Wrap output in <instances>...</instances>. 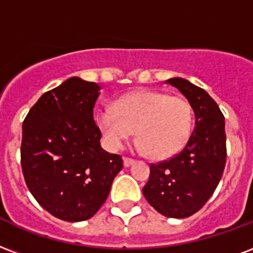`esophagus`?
Listing matches in <instances>:
<instances>
[{
    "label": "esophagus",
    "instance_id": "34e87169",
    "mask_svg": "<svg viewBox=\"0 0 253 253\" xmlns=\"http://www.w3.org/2000/svg\"><path fill=\"white\" fill-rule=\"evenodd\" d=\"M135 161L134 159H131V158H125L123 159V165H125V167H130L131 165H134Z\"/></svg>",
    "mask_w": 253,
    "mask_h": 253
}]
</instances>
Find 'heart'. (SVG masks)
I'll use <instances>...</instances> for the list:
<instances>
[{
  "mask_svg": "<svg viewBox=\"0 0 253 253\" xmlns=\"http://www.w3.org/2000/svg\"><path fill=\"white\" fill-rule=\"evenodd\" d=\"M98 126L110 147L118 150L135 131L146 155L166 159L182 151L194 128V111L182 96L161 91H135L98 114Z\"/></svg>",
  "mask_w": 253,
  "mask_h": 253,
  "instance_id": "heart-1",
  "label": "heart"
}]
</instances>
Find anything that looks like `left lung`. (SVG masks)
Returning <instances> with one entry per match:
<instances>
[{"instance_id":"obj_1","label":"left lung","mask_w":253,"mask_h":253,"mask_svg":"<svg viewBox=\"0 0 253 253\" xmlns=\"http://www.w3.org/2000/svg\"><path fill=\"white\" fill-rule=\"evenodd\" d=\"M176 87L195 114V127L182 151L150 166L143 195L167 217H188L207 203L225 167L224 115L207 91L183 78L166 81Z\"/></svg>"}]
</instances>
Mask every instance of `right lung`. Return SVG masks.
<instances>
[{
    "label": "right lung",
    "mask_w": 253,
    "mask_h": 253,
    "mask_svg": "<svg viewBox=\"0 0 253 253\" xmlns=\"http://www.w3.org/2000/svg\"><path fill=\"white\" fill-rule=\"evenodd\" d=\"M101 86L78 77L45 92L22 125L21 166L34 199L65 221L90 219L105 203L121 155L101 147L94 106Z\"/></svg>",
    "instance_id": "1"
}]
</instances>
